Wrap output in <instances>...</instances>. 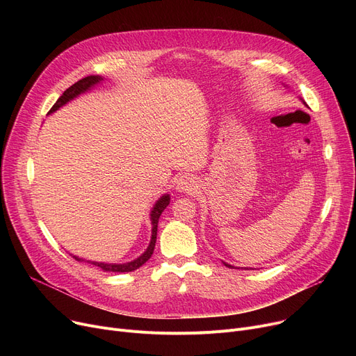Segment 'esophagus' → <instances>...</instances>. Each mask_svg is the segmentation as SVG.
<instances>
[{"label": "esophagus", "instance_id": "34e87169", "mask_svg": "<svg viewBox=\"0 0 356 356\" xmlns=\"http://www.w3.org/2000/svg\"><path fill=\"white\" fill-rule=\"evenodd\" d=\"M197 189V181L191 176H181L176 181V191L180 193H193Z\"/></svg>", "mask_w": 356, "mask_h": 356}]
</instances>
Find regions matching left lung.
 <instances>
[{
  "label": "left lung",
  "instance_id": "left-lung-1",
  "mask_svg": "<svg viewBox=\"0 0 356 356\" xmlns=\"http://www.w3.org/2000/svg\"><path fill=\"white\" fill-rule=\"evenodd\" d=\"M286 86H287V85H286ZM298 98H300V97H298ZM300 101H302V102H303V104H305V105H306V102H305V101H303V99H302V98H300ZM306 106H307V105H306ZM223 266H227V267H228V268H235V267H234V266H231V264H228V263H223Z\"/></svg>",
  "mask_w": 356,
  "mask_h": 356
}]
</instances>
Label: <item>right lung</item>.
I'll use <instances>...</instances> for the list:
<instances>
[{
  "instance_id": "right-lung-1",
  "label": "right lung",
  "mask_w": 356,
  "mask_h": 356,
  "mask_svg": "<svg viewBox=\"0 0 356 356\" xmlns=\"http://www.w3.org/2000/svg\"><path fill=\"white\" fill-rule=\"evenodd\" d=\"M102 81H105V79L102 76H99V74H90V76H86V78L78 81L76 83H73L70 88H67L63 92V95L58 101H56V104L49 111V114H53V112H56L59 108L65 106L67 102L73 101L74 98H78L79 95H82V93H86L89 90H92L97 85H99ZM168 203H170V195H168V193L159 197V200L154 203L152 212H149V220H152V239H149V244H148L147 250L140 257H137L136 259L128 261V263L117 264V263H99V261L85 259V258H81V257H76V255L72 254L73 258L79 261V263L92 264V266H95V267H98V268H101L102 271H106V273H129V271H134V270L140 268L144 263H147L149 257L153 255V251H154V247H156V239H157L159 219H160V215L163 213V211L168 207Z\"/></svg>"
}]
</instances>
